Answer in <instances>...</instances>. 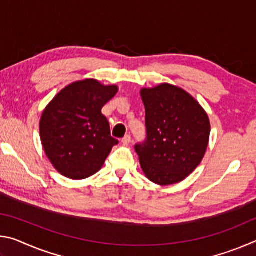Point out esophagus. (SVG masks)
Here are the masks:
<instances>
[{"instance_id": "1", "label": "esophagus", "mask_w": 256, "mask_h": 256, "mask_svg": "<svg viewBox=\"0 0 256 256\" xmlns=\"http://www.w3.org/2000/svg\"><path fill=\"white\" fill-rule=\"evenodd\" d=\"M131 140H132L131 136H130V134H126V136H125L122 138V142H123L124 144H128L130 142H131Z\"/></svg>"}]
</instances>
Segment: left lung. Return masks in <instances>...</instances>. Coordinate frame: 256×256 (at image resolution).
I'll list each match as a JSON object with an SVG mask.
<instances>
[{
  "instance_id": "1",
  "label": "left lung",
  "mask_w": 256,
  "mask_h": 256,
  "mask_svg": "<svg viewBox=\"0 0 256 256\" xmlns=\"http://www.w3.org/2000/svg\"><path fill=\"white\" fill-rule=\"evenodd\" d=\"M146 136L134 149L146 176L159 185L185 180L204 157L210 136L206 112L178 86L142 89Z\"/></svg>"
}]
</instances>
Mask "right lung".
Masks as SVG:
<instances>
[{"instance_id": "obj_1", "label": "right lung", "mask_w": 256, "mask_h": 256, "mask_svg": "<svg viewBox=\"0 0 256 256\" xmlns=\"http://www.w3.org/2000/svg\"><path fill=\"white\" fill-rule=\"evenodd\" d=\"M118 92L97 80L74 82L60 92L40 118L46 156L60 174L84 180L100 170L118 140L110 136L102 108Z\"/></svg>"}]
</instances>
